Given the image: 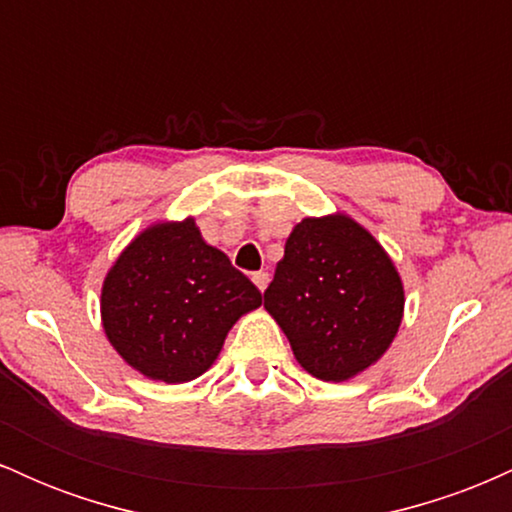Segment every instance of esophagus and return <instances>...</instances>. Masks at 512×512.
<instances>
[{
    "label": "esophagus",
    "mask_w": 512,
    "mask_h": 512,
    "mask_svg": "<svg viewBox=\"0 0 512 512\" xmlns=\"http://www.w3.org/2000/svg\"><path fill=\"white\" fill-rule=\"evenodd\" d=\"M252 284H255L260 291H264L269 286V274L267 272H255V274H252Z\"/></svg>",
    "instance_id": "obj_1"
}]
</instances>
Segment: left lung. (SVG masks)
<instances>
[{"label":"left lung","instance_id":"8db88e82","mask_svg":"<svg viewBox=\"0 0 512 512\" xmlns=\"http://www.w3.org/2000/svg\"><path fill=\"white\" fill-rule=\"evenodd\" d=\"M264 308L310 375L344 383L390 349L404 286L383 245L337 211L293 226Z\"/></svg>","mask_w":512,"mask_h":512}]
</instances>
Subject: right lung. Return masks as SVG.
I'll use <instances>...</instances> for the list:
<instances>
[{
  "label": "right lung",
  "mask_w": 512,
  "mask_h": 512,
  "mask_svg": "<svg viewBox=\"0 0 512 512\" xmlns=\"http://www.w3.org/2000/svg\"><path fill=\"white\" fill-rule=\"evenodd\" d=\"M260 305L257 286L187 216L151 223L120 252L103 281L101 320L129 366L175 385L209 370L228 330Z\"/></svg>",
  "instance_id": "right-lung-1"
}]
</instances>
